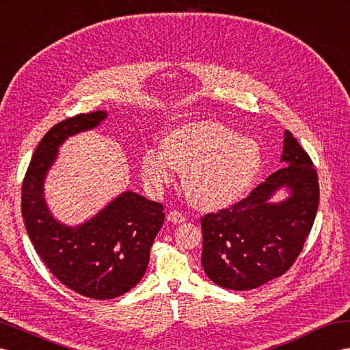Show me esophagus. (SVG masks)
<instances>
[{
  "mask_svg": "<svg viewBox=\"0 0 350 350\" xmlns=\"http://www.w3.org/2000/svg\"><path fill=\"white\" fill-rule=\"evenodd\" d=\"M167 220L174 223V225H178V223H183V221H185V216H183L182 213H178V211L174 210V211H170V213H168Z\"/></svg>",
  "mask_w": 350,
  "mask_h": 350,
  "instance_id": "34e87169",
  "label": "esophagus"
}]
</instances>
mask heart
Masks as SVG:
<instances>
[{
    "label": "heart",
    "instance_id": "b5f03b06",
    "mask_svg": "<svg viewBox=\"0 0 350 350\" xmlns=\"http://www.w3.org/2000/svg\"><path fill=\"white\" fill-rule=\"evenodd\" d=\"M262 150L253 139L239 136L216 121L178 125L164 137L163 149L149 148L142 157L145 182L161 189L183 173V189L193 207L219 211L245 196L262 168Z\"/></svg>",
    "mask_w": 350,
    "mask_h": 350
}]
</instances>
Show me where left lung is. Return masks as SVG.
I'll return each mask as SVG.
<instances>
[{
	"label": "left lung",
	"mask_w": 350,
	"mask_h": 350,
	"mask_svg": "<svg viewBox=\"0 0 350 350\" xmlns=\"http://www.w3.org/2000/svg\"><path fill=\"white\" fill-rule=\"evenodd\" d=\"M282 168L232 208L201 219L204 272L219 286L257 288L284 275L315 220L319 185L306 152L284 131ZM278 191L284 198L275 202Z\"/></svg>",
	"instance_id": "8db88e82"
}]
</instances>
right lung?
Segmentation results:
<instances>
[{"mask_svg": "<svg viewBox=\"0 0 350 350\" xmlns=\"http://www.w3.org/2000/svg\"><path fill=\"white\" fill-rule=\"evenodd\" d=\"M106 118V111H97L56 124L35 149L22 185V216L35 252L62 284L96 300L120 297L139 284L164 223L163 205L133 191L121 192L75 226L50 211L44 183L59 148Z\"/></svg>", "mask_w": 350, "mask_h": 350, "instance_id": "1", "label": "right lung"}]
</instances>
